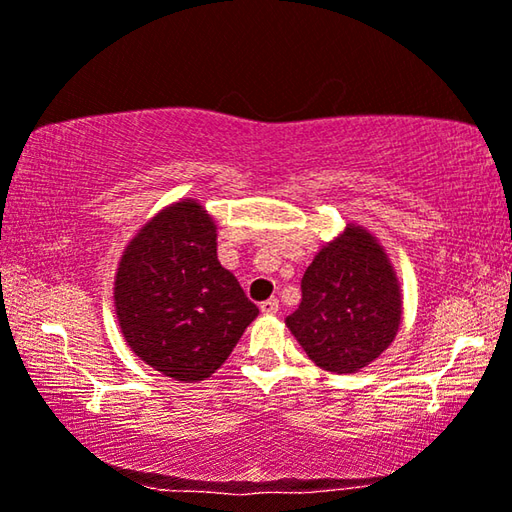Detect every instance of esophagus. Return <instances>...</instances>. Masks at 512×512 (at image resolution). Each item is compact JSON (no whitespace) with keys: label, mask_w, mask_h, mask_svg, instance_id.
Here are the masks:
<instances>
[{"label":"esophagus","mask_w":512,"mask_h":512,"mask_svg":"<svg viewBox=\"0 0 512 512\" xmlns=\"http://www.w3.org/2000/svg\"><path fill=\"white\" fill-rule=\"evenodd\" d=\"M259 310H262L264 314H275L278 312V298H269V300H264V303H259Z\"/></svg>","instance_id":"1"}]
</instances>
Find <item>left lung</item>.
<instances>
[{
    "instance_id": "8db88e82",
    "label": "left lung",
    "mask_w": 512,
    "mask_h": 512,
    "mask_svg": "<svg viewBox=\"0 0 512 512\" xmlns=\"http://www.w3.org/2000/svg\"><path fill=\"white\" fill-rule=\"evenodd\" d=\"M300 289L303 300L285 323L316 367L355 373L399 332L403 300L394 266L360 225H346L316 253Z\"/></svg>"
}]
</instances>
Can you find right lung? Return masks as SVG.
Instances as JSON below:
<instances>
[{
  "instance_id": "add662e5",
  "label": "right lung",
  "mask_w": 512,
  "mask_h": 512,
  "mask_svg": "<svg viewBox=\"0 0 512 512\" xmlns=\"http://www.w3.org/2000/svg\"><path fill=\"white\" fill-rule=\"evenodd\" d=\"M113 303L127 346L182 383L212 376L259 314L218 262L216 223L196 200L161 209L129 241Z\"/></svg>"
}]
</instances>
